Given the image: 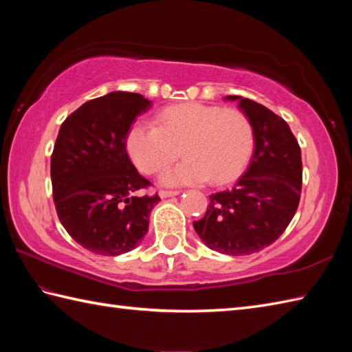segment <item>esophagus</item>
<instances>
[{
	"label": "esophagus",
	"instance_id": "1",
	"mask_svg": "<svg viewBox=\"0 0 352 352\" xmlns=\"http://www.w3.org/2000/svg\"><path fill=\"white\" fill-rule=\"evenodd\" d=\"M178 193H180V190H168V189H162V190L159 192V195H160L162 198H169V197H175V195H178Z\"/></svg>",
	"mask_w": 352,
	"mask_h": 352
}]
</instances>
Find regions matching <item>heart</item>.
Instances as JSON below:
<instances>
[{"instance_id":"heart-1","label":"heart","mask_w":352,"mask_h":352,"mask_svg":"<svg viewBox=\"0 0 352 352\" xmlns=\"http://www.w3.org/2000/svg\"><path fill=\"white\" fill-rule=\"evenodd\" d=\"M157 124L136 122L126 134V151L145 174H157L182 153L188 159L166 169V186L228 184L242 175L254 149V129L242 110L186 102L162 110Z\"/></svg>"}]
</instances>
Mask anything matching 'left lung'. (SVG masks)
<instances>
[{
    "mask_svg": "<svg viewBox=\"0 0 352 352\" xmlns=\"http://www.w3.org/2000/svg\"><path fill=\"white\" fill-rule=\"evenodd\" d=\"M250 118L254 154L233 189L210 195L203 219L193 228L208 248L248 256L266 248L287 228L301 198V148L283 118L261 104L230 95Z\"/></svg>",
    "mask_w": 352,
    "mask_h": 352,
    "instance_id": "1",
    "label": "left lung"
}]
</instances>
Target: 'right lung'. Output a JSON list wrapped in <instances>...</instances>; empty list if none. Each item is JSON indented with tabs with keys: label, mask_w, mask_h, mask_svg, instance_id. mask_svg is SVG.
I'll use <instances>...</instances> for the list:
<instances>
[{
	"label": "right lung",
	"mask_w": 352,
	"mask_h": 352,
	"mask_svg": "<svg viewBox=\"0 0 352 352\" xmlns=\"http://www.w3.org/2000/svg\"><path fill=\"white\" fill-rule=\"evenodd\" d=\"M151 107L140 94L110 92L85 102L65 119L51 154L56 212L69 236L87 251L119 256L148 231L157 195L126 154V134Z\"/></svg>",
	"instance_id": "right-lung-1"
}]
</instances>
